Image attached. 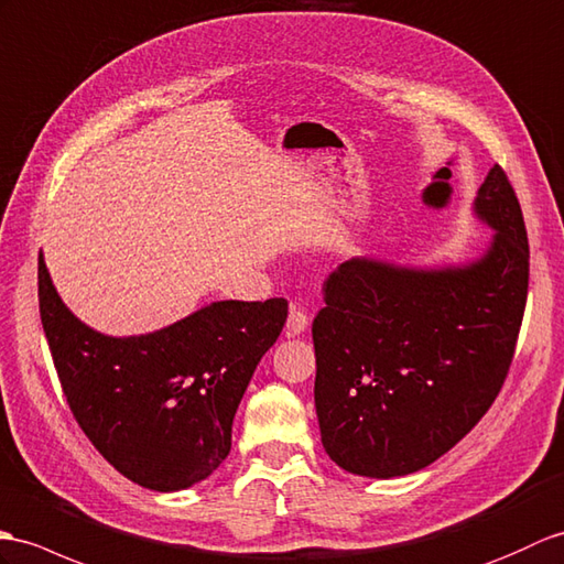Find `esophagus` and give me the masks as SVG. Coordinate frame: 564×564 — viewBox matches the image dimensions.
<instances>
[{"mask_svg": "<svg viewBox=\"0 0 564 564\" xmlns=\"http://www.w3.org/2000/svg\"><path fill=\"white\" fill-rule=\"evenodd\" d=\"M310 324L307 312H303L300 307H291V314H288V322H285V332L288 336H300Z\"/></svg>", "mask_w": 564, "mask_h": 564, "instance_id": "esophagus-1", "label": "esophagus"}]
</instances>
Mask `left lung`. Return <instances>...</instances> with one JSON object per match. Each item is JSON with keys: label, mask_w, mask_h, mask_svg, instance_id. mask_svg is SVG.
I'll use <instances>...</instances> for the list:
<instances>
[{"label": "left lung", "mask_w": 564, "mask_h": 564, "mask_svg": "<svg viewBox=\"0 0 564 564\" xmlns=\"http://www.w3.org/2000/svg\"><path fill=\"white\" fill-rule=\"evenodd\" d=\"M486 250L435 269L356 257L312 322L322 444L348 474L409 476L464 440L500 394L529 291L517 194L492 165L474 199Z\"/></svg>", "instance_id": "left-lung-1"}]
</instances>
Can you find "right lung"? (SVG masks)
<instances>
[{
	"instance_id": "1",
	"label": "right lung",
	"mask_w": 564,
	"mask_h": 564,
	"mask_svg": "<svg viewBox=\"0 0 564 564\" xmlns=\"http://www.w3.org/2000/svg\"><path fill=\"white\" fill-rule=\"evenodd\" d=\"M43 332L69 409L124 478L175 492L208 478L230 452L232 417L288 300H218L159 332L108 336L62 303L37 257Z\"/></svg>"
}]
</instances>
